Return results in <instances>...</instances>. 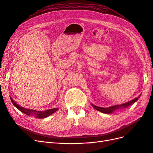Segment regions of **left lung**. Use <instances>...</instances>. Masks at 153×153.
Here are the masks:
<instances>
[{
  "instance_id": "obj_1",
  "label": "left lung",
  "mask_w": 153,
  "mask_h": 153,
  "mask_svg": "<svg viewBox=\"0 0 153 153\" xmlns=\"http://www.w3.org/2000/svg\"><path fill=\"white\" fill-rule=\"evenodd\" d=\"M140 95H141V94H140ZM140 95L139 96H138V98L133 99V100H131V101H128V102H127V103H125L122 104V105L112 106H110V107H108V108L100 107V106L94 105L92 104V103H91V105H92V106H93V107H94L96 110L100 111V112H103V113L106 114H110L113 113L114 112H115V110H118V109L127 108V107H128L129 106H130V105H133V103H135L136 102V101H137V100H138V98H140Z\"/></svg>"
}]
</instances>
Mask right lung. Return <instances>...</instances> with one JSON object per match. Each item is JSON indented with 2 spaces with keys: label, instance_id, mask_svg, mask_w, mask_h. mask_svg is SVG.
Returning a JSON list of instances; mask_svg holds the SVG:
<instances>
[{
  "label": "right lung",
  "instance_id": "obj_1",
  "mask_svg": "<svg viewBox=\"0 0 153 153\" xmlns=\"http://www.w3.org/2000/svg\"><path fill=\"white\" fill-rule=\"evenodd\" d=\"M10 99L11 102L13 103V105L15 106L16 108H17L20 111H21L24 114L27 115H34V117L38 119H43L48 117L49 115H52L54 112H56L59 110L58 108H52V109H49L45 111H39V110H34L32 109H29V108H26L24 107H22V106H20L18 104H17L15 101L13 100L11 97H10Z\"/></svg>",
  "mask_w": 153,
  "mask_h": 153
}]
</instances>
